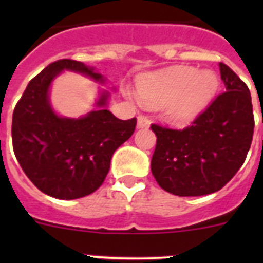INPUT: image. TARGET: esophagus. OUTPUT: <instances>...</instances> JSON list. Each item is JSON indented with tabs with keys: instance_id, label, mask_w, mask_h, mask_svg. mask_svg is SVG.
<instances>
[{
	"instance_id": "1",
	"label": "esophagus",
	"mask_w": 263,
	"mask_h": 263,
	"mask_svg": "<svg viewBox=\"0 0 263 263\" xmlns=\"http://www.w3.org/2000/svg\"><path fill=\"white\" fill-rule=\"evenodd\" d=\"M137 126L139 129H143V127H148L150 126V120H148L146 116H138V120H137Z\"/></svg>"
}]
</instances>
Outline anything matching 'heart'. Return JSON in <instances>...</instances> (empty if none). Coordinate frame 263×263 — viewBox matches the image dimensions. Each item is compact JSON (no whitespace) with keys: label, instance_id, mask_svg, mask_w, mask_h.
Listing matches in <instances>:
<instances>
[{"label":"heart","instance_id":"b5f03b06","mask_svg":"<svg viewBox=\"0 0 263 263\" xmlns=\"http://www.w3.org/2000/svg\"><path fill=\"white\" fill-rule=\"evenodd\" d=\"M217 79L210 71L176 67L147 73L137 80V93L150 106L166 105V116L175 124L194 120L217 90Z\"/></svg>","mask_w":263,"mask_h":263}]
</instances>
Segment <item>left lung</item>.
Here are the masks:
<instances>
[{"label":"left lung","mask_w":263,"mask_h":263,"mask_svg":"<svg viewBox=\"0 0 263 263\" xmlns=\"http://www.w3.org/2000/svg\"><path fill=\"white\" fill-rule=\"evenodd\" d=\"M225 90L182 130L153 124L152 173L164 191L203 196L221 190L242 166L254 132L248 85L220 63Z\"/></svg>","instance_id":"1"}]
</instances>
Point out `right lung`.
I'll use <instances>...</instances> for the list:
<instances>
[{"mask_svg": "<svg viewBox=\"0 0 263 263\" xmlns=\"http://www.w3.org/2000/svg\"><path fill=\"white\" fill-rule=\"evenodd\" d=\"M64 69L104 81L84 63L60 59L31 79L13 111L11 138L23 173L48 196L72 200L92 194L103 184L113 153L132 137L136 118L120 120L104 109L109 93L97 101L99 110L83 118L55 115L48 101L52 80Z\"/></svg>", "mask_w": 263, "mask_h": 263, "instance_id": "right-lung-1", "label": "right lung"}]
</instances>
